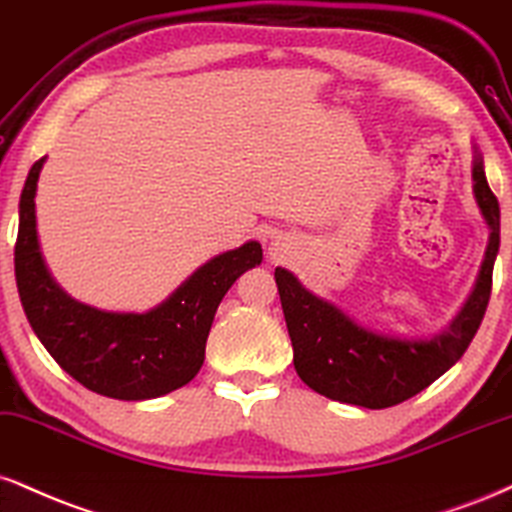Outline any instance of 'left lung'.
<instances>
[{
  "mask_svg": "<svg viewBox=\"0 0 512 512\" xmlns=\"http://www.w3.org/2000/svg\"><path fill=\"white\" fill-rule=\"evenodd\" d=\"M472 178L474 197L491 229L489 245L477 286L441 334L412 341L369 331L336 305L307 291L291 272L276 267L274 279L293 343L295 372L312 391L369 410L391 408L427 389L463 357L489 305L491 274L501 243V209L486 183L479 152L474 155Z\"/></svg>",
  "mask_w": 512,
  "mask_h": 512,
  "instance_id": "left-lung-1",
  "label": "left lung"
}]
</instances>
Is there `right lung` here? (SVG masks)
I'll use <instances>...</instances> for the list:
<instances>
[{"label": "right lung", "mask_w": 512, "mask_h": 512, "mask_svg": "<svg viewBox=\"0 0 512 512\" xmlns=\"http://www.w3.org/2000/svg\"><path fill=\"white\" fill-rule=\"evenodd\" d=\"M33 164L18 202L14 250L21 305L47 353L85 389L116 400L159 398L200 372L214 312L240 274L262 262L257 240L202 264L155 310L104 312L66 295L47 272L35 229Z\"/></svg>", "instance_id": "1"}]
</instances>
